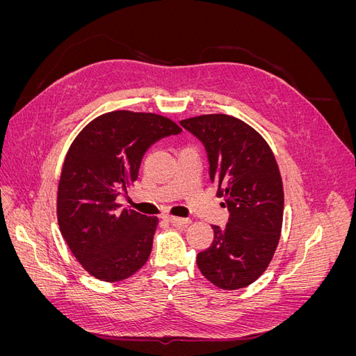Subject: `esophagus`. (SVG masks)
Wrapping results in <instances>:
<instances>
[{"instance_id":"34e87169","label":"esophagus","mask_w":356,"mask_h":356,"mask_svg":"<svg viewBox=\"0 0 356 356\" xmlns=\"http://www.w3.org/2000/svg\"><path fill=\"white\" fill-rule=\"evenodd\" d=\"M165 220L174 225H179V227H187L191 222L188 218H178V217H165Z\"/></svg>"}]
</instances>
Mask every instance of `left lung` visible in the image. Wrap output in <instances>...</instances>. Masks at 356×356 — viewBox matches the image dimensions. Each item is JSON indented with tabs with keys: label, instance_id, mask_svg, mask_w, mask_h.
I'll list each match as a JSON object with an SVG mask.
<instances>
[{
	"label": "left lung",
	"instance_id": "1",
	"mask_svg": "<svg viewBox=\"0 0 356 356\" xmlns=\"http://www.w3.org/2000/svg\"><path fill=\"white\" fill-rule=\"evenodd\" d=\"M207 148L209 178L230 217L212 225L213 241L197 254V267L221 289L255 282L270 264L281 238L284 186L272 148L254 127L227 114L181 120Z\"/></svg>",
	"mask_w": 356,
	"mask_h": 356
}]
</instances>
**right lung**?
I'll return each mask as SVG.
<instances>
[{
    "label": "right lung",
    "mask_w": 356,
    "mask_h": 356,
    "mask_svg": "<svg viewBox=\"0 0 356 356\" xmlns=\"http://www.w3.org/2000/svg\"><path fill=\"white\" fill-rule=\"evenodd\" d=\"M181 131L168 117L118 110L93 118L72 141L58 186V222L72 255L99 281H123L147 263L159 220L118 211L117 197L138 179L148 147Z\"/></svg>",
    "instance_id": "right-lung-1"
}]
</instances>
